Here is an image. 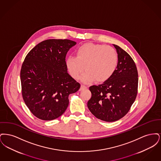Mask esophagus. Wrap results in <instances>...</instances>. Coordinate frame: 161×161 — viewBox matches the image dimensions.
<instances>
[{
    "mask_svg": "<svg viewBox=\"0 0 161 161\" xmlns=\"http://www.w3.org/2000/svg\"><path fill=\"white\" fill-rule=\"evenodd\" d=\"M86 88H87V87L86 86H85L84 84H81V88H80V90H83V89H86Z\"/></svg>",
    "mask_w": 161,
    "mask_h": 161,
    "instance_id": "1",
    "label": "esophagus"
}]
</instances>
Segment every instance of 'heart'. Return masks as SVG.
<instances>
[{"mask_svg": "<svg viewBox=\"0 0 161 161\" xmlns=\"http://www.w3.org/2000/svg\"><path fill=\"white\" fill-rule=\"evenodd\" d=\"M75 54L76 57H68L66 66L74 79L80 77L84 68L86 72L82 76L84 82L95 80L103 83L112 76L118 66V54L111 46L86 43L77 48Z\"/></svg>", "mask_w": 161, "mask_h": 161, "instance_id": "1", "label": "heart"}]
</instances>
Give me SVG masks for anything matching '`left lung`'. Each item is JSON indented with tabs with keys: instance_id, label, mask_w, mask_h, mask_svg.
<instances>
[{
	"instance_id": "left-lung-1",
	"label": "left lung",
	"mask_w": 161,
	"mask_h": 161,
	"mask_svg": "<svg viewBox=\"0 0 161 161\" xmlns=\"http://www.w3.org/2000/svg\"><path fill=\"white\" fill-rule=\"evenodd\" d=\"M115 46L118 63L114 74L103 84L89 87L92 96L87 102L89 110L98 119L114 122L130 110L137 96L138 70L130 55Z\"/></svg>"
}]
</instances>
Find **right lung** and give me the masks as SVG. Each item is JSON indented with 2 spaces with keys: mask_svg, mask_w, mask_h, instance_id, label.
Returning <instances> with one entry per match:
<instances>
[{
  "mask_svg": "<svg viewBox=\"0 0 161 161\" xmlns=\"http://www.w3.org/2000/svg\"><path fill=\"white\" fill-rule=\"evenodd\" d=\"M76 42L48 39L26 55L20 70L22 95L31 113L42 120L55 119L66 110L69 94L80 84L69 75L66 55Z\"/></svg>",
  "mask_w": 161,
  "mask_h": 161,
  "instance_id": "right-lung-1",
  "label": "right lung"
}]
</instances>
